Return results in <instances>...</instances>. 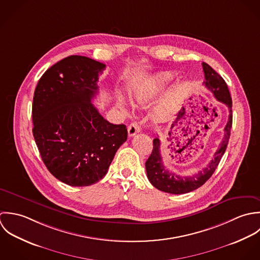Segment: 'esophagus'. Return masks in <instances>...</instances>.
I'll use <instances>...</instances> for the list:
<instances>
[{
    "instance_id": "esophagus-1",
    "label": "esophagus",
    "mask_w": 260,
    "mask_h": 260,
    "mask_svg": "<svg viewBox=\"0 0 260 260\" xmlns=\"http://www.w3.org/2000/svg\"><path fill=\"white\" fill-rule=\"evenodd\" d=\"M140 131H141V127H140V125H139V123H138L137 121L132 122V123L128 125V127H127V133H128V136H129V137L135 136L136 134L140 133Z\"/></svg>"
}]
</instances>
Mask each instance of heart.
Returning <instances> with one entry per match:
<instances>
[{"instance_id": "heart-1", "label": "heart", "mask_w": 260, "mask_h": 260, "mask_svg": "<svg viewBox=\"0 0 260 260\" xmlns=\"http://www.w3.org/2000/svg\"><path fill=\"white\" fill-rule=\"evenodd\" d=\"M171 73H160L143 82L135 91V102L140 105H147L152 102L156 94L173 81Z\"/></svg>"}]
</instances>
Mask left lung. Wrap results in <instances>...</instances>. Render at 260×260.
<instances>
[{
    "label": "left lung",
    "mask_w": 260,
    "mask_h": 260,
    "mask_svg": "<svg viewBox=\"0 0 260 260\" xmlns=\"http://www.w3.org/2000/svg\"><path fill=\"white\" fill-rule=\"evenodd\" d=\"M202 66L205 74L204 85L210 91H212L218 102L226 104L229 109L228 121L224 128V138L219 145L218 150L214 154L213 159H211L207 167L198 172V174L188 177H181L166 169L160 155V141L158 138L154 139L153 152L146 161L147 175L149 181L155 188L166 193L185 194L192 192L204 185L218 167L229 142L232 127V99L228 86L224 79L207 63L203 62Z\"/></svg>",
    "instance_id": "obj_1"
}]
</instances>
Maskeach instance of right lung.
Here are the masks:
<instances>
[{
    "label": "right lung",
    "mask_w": 260,
    "mask_h": 260,
    "mask_svg": "<svg viewBox=\"0 0 260 260\" xmlns=\"http://www.w3.org/2000/svg\"><path fill=\"white\" fill-rule=\"evenodd\" d=\"M104 68L88 57L68 56L46 70L34 92L36 145L48 171L69 186L101 181L127 139L124 124L108 122L91 104Z\"/></svg>",
    "instance_id": "add662e5"
}]
</instances>
